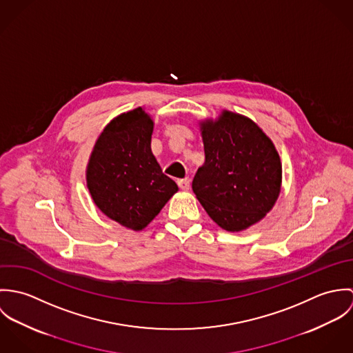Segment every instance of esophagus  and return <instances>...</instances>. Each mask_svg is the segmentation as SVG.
<instances>
[{
    "label": "esophagus",
    "mask_w": 353,
    "mask_h": 353,
    "mask_svg": "<svg viewBox=\"0 0 353 353\" xmlns=\"http://www.w3.org/2000/svg\"><path fill=\"white\" fill-rule=\"evenodd\" d=\"M178 186H179L182 190H189V188H190V179H189V178L178 179Z\"/></svg>",
    "instance_id": "1"
}]
</instances>
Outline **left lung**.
<instances>
[{"label": "left lung", "mask_w": 353, "mask_h": 353, "mask_svg": "<svg viewBox=\"0 0 353 353\" xmlns=\"http://www.w3.org/2000/svg\"><path fill=\"white\" fill-rule=\"evenodd\" d=\"M200 130L205 163L196 172L193 192L223 230H246L279 199L280 156L255 122L228 110L200 122Z\"/></svg>", "instance_id": "obj_1"}]
</instances>
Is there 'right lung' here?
<instances>
[{
    "label": "right lung",
    "mask_w": 353,
    "mask_h": 353,
    "mask_svg": "<svg viewBox=\"0 0 353 353\" xmlns=\"http://www.w3.org/2000/svg\"><path fill=\"white\" fill-rule=\"evenodd\" d=\"M153 121L143 107L114 118L101 133L87 165L95 205L121 225L141 231L178 192L151 150Z\"/></svg>",
    "instance_id": "add662e5"
}]
</instances>
